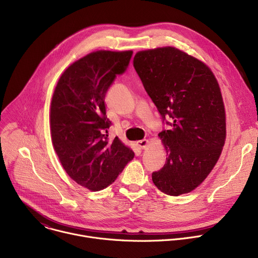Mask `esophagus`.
<instances>
[{"label":"esophagus","mask_w":258,"mask_h":258,"mask_svg":"<svg viewBox=\"0 0 258 258\" xmlns=\"http://www.w3.org/2000/svg\"><path fill=\"white\" fill-rule=\"evenodd\" d=\"M149 144H150L149 140H146V139H144V140H140V141H138V142H137V145L140 147L141 149H147V148H148Z\"/></svg>","instance_id":"34e87169"}]
</instances>
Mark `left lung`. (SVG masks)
<instances>
[{"label": "left lung", "mask_w": 258, "mask_h": 258, "mask_svg": "<svg viewBox=\"0 0 258 258\" xmlns=\"http://www.w3.org/2000/svg\"><path fill=\"white\" fill-rule=\"evenodd\" d=\"M134 66L162 118H172L158 134L167 158L152 173L154 185L170 196L190 193L211 172L226 142L217 80L204 62L169 46L139 51Z\"/></svg>", "instance_id": "8db88e82"}]
</instances>
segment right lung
I'll use <instances>...</instances> for the list:
<instances>
[{"label": "right lung", "instance_id": "add662e5", "mask_svg": "<svg viewBox=\"0 0 258 258\" xmlns=\"http://www.w3.org/2000/svg\"><path fill=\"white\" fill-rule=\"evenodd\" d=\"M133 51L99 50L73 62L55 87L50 128L54 150L66 173L91 190L105 189L135 157L118 137L110 141L105 95L127 67Z\"/></svg>", "mask_w": 258, "mask_h": 258}]
</instances>
